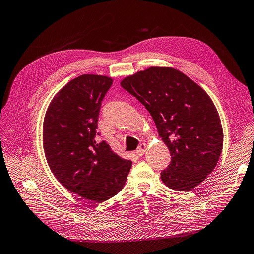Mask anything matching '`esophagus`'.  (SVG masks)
<instances>
[{"label": "esophagus", "mask_w": 254, "mask_h": 254, "mask_svg": "<svg viewBox=\"0 0 254 254\" xmlns=\"http://www.w3.org/2000/svg\"><path fill=\"white\" fill-rule=\"evenodd\" d=\"M145 150H146V144H144V143L140 144V145H139V147H138V149L136 150V155H138V156H142V155L144 154Z\"/></svg>", "instance_id": "1"}]
</instances>
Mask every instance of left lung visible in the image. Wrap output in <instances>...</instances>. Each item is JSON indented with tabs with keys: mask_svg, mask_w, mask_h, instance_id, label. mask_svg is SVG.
Instances as JSON below:
<instances>
[{
	"mask_svg": "<svg viewBox=\"0 0 254 254\" xmlns=\"http://www.w3.org/2000/svg\"><path fill=\"white\" fill-rule=\"evenodd\" d=\"M121 86L149 111L171 152L162 182L177 191H190L203 182L224 143L219 115L206 92L171 67H150L126 77Z\"/></svg>",
	"mask_w": 254,
	"mask_h": 254,
	"instance_id": "obj_1",
	"label": "left lung"
}]
</instances>
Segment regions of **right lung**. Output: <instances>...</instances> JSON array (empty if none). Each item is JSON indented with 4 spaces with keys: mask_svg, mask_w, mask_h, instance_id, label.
<instances>
[{
    "mask_svg": "<svg viewBox=\"0 0 254 254\" xmlns=\"http://www.w3.org/2000/svg\"><path fill=\"white\" fill-rule=\"evenodd\" d=\"M112 78L82 74L63 87L50 103L43 144L51 171L70 192L101 203L120 192L131 161L97 142L98 118Z\"/></svg>",
    "mask_w": 254,
    "mask_h": 254,
    "instance_id": "obj_1",
    "label": "right lung"
}]
</instances>
